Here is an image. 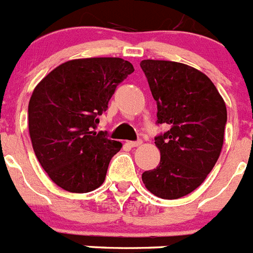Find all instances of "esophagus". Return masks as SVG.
<instances>
[{"instance_id": "esophagus-1", "label": "esophagus", "mask_w": 253, "mask_h": 253, "mask_svg": "<svg viewBox=\"0 0 253 253\" xmlns=\"http://www.w3.org/2000/svg\"><path fill=\"white\" fill-rule=\"evenodd\" d=\"M128 144L130 147H139V146H142V140H135V142H128Z\"/></svg>"}]
</instances>
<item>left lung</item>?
<instances>
[{"label":"left lung","mask_w":253,"mask_h":253,"mask_svg":"<svg viewBox=\"0 0 253 253\" xmlns=\"http://www.w3.org/2000/svg\"><path fill=\"white\" fill-rule=\"evenodd\" d=\"M157 102V123L169 129L156 138L160 165L143 172L144 186L162 199L193 193L215 166L227 123V107L210 78L171 60L140 62Z\"/></svg>","instance_id":"8db88e82"}]
</instances>
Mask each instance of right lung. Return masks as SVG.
<instances>
[{"label":"right lung","instance_id":"obj_1","mask_svg":"<svg viewBox=\"0 0 253 253\" xmlns=\"http://www.w3.org/2000/svg\"><path fill=\"white\" fill-rule=\"evenodd\" d=\"M133 72L122 58H81L59 64L37 84L29 101V134L55 185L69 193L101 186L123 144L93 129L116 86Z\"/></svg>","mask_w":253,"mask_h":253}]
</instances>
